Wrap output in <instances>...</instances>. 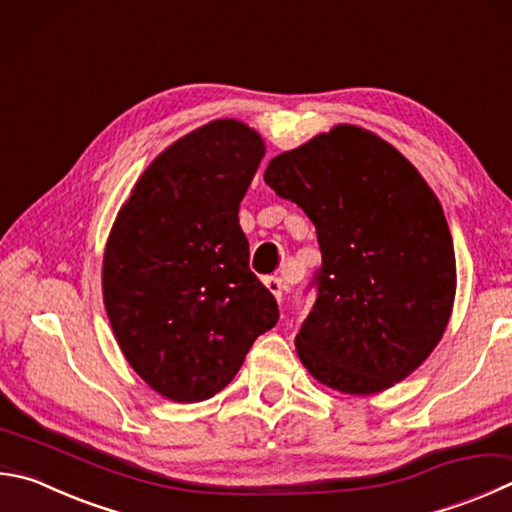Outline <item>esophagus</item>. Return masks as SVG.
Listing matches in <instances>:
<instances>
[{"instance_id":"1","label":"esophagus","mask_w":512,"mask_h":512,"mask_svg":"<svg viewBox=\"0 0 512 512\" xmlns=\"http://www.w3.org/2000/svg\"><path fill=\"white\" fill-rule=\"evenodd\" d=\"M264 284H266L268 291L273 293L275 300H277V302H282V291H284V284H282L280 277H266V282H264Z\"/></svg>"}]
</instances>
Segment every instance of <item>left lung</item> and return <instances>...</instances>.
<instances>
[{
  "label": "left lung",
  "mask_w": 512,
  "mask_h": 512,
  "mask_svg": "<svg viewBox=\"0 0 512 512\" xmlns=\"http://www.w3.org/2000/svg\"><path fill=\"white\" fill-rule=\"evenodd\" d=\"M264 181L306 212L322 253L297 358L342 394L401 383L441 342L457 293L434 190L394 145L347 123L277 154Z\"/></svg>",
  "instance_id": "8db88e82"
}]
</instances>
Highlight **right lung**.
Here are the masks:
<instances>
[{"label":"right lung","instance_id":"1","mask_svg":"<svg viewBox=\"0 0 512 512\" xmlns=\"http://www.w3.org/2000/svg\"><path fill=\"white\" fill-rule=\"evenodd\" d=\"M266 154L237 118L167 145L138 176L102 255V300L138 376L174 403L224 389L277 304L248 268L239 203Z\"/></svg>","mask_w":512,"mask_h":512}]
</instances>
